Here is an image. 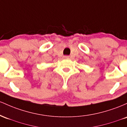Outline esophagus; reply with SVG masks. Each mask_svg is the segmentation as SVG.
<instances>
[{"instance_id": "1", "label": "esophagus", "mask_w": 127, "mask_h": 127, "mask_svg": "<svg viewBox=\"0 0 127 127\" xmlns=\"http://www.w3.org/2000/svg\"><path fill=\"white\" fill-rule=\"evenodd\" d=\"M69 56H64V58H65V59H68V58H69Z\"/></svg>"}]
</instances>
